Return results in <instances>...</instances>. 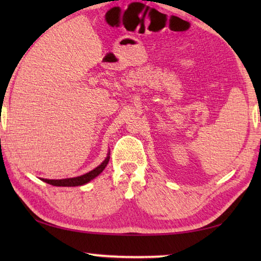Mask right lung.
Here are the masks:
<instances>
[{
  "mask_svg": "<svg viewBox=\"0 0 261 261\" xmlns=\"http://www.w3.org/2000/svg\"><path fill=\"white\" fill-rule=\"evenodd\" d=\"M109 153L107 158L105 159V161L99 165L96 168H94L93 170H91L90 173H86L82 176H78V177H72V178H63V179H47V178H41L43 182H46L50 185H54V187H81V185H84L90 182L93 178H95L96 176H99L103 171V169L107 167L108 162H109Z\"/></svg>",
  "mask_w": 261,
  "mask_h": 261,
  "instance_id": "right-lung-1",
  "label": "right lung"
}]
</instances>
